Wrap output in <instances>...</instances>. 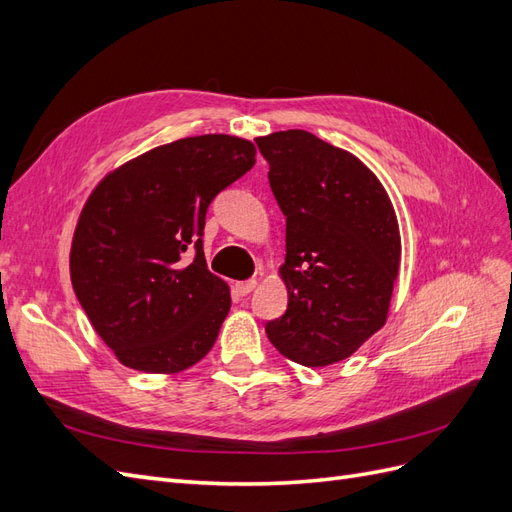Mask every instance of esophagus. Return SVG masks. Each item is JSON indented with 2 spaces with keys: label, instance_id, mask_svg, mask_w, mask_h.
<instances>
[{
  "label": "esophagus",
  "instance_id": "1",
  "mask_svg": "<svg viewBox=\"0 0 512 512\" xmlns=\"http://www.w3.org/2000/svg\"><path fill=\"white\" fill-rule=\"evenodd\" d=\"M256 280H247V282H237L235 284V290H237V294H241V297H245V294H250L254 288H256Z\"/></svg>",
  "mask_w": 512,
  "mask_h": 512
}]
</instances>
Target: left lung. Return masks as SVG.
Segmentation results:
<instances>
[{"label":"left lung","instance_id":"left-lung-1","mask_svg":"<svg viewBox=\"0 0 512 512\" xmlns=\"http://www.w3.org/2000/svg\"><path fill=\"white\" fill-rule=\"evenodd\" d=\"M286 215V314L271 344L305 367L348 359L389 316L401 237L389 194L352 153L305 130L258 136Z\"/></svg>","mask_w":512,"mask_h":512}]
</instances>
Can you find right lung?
<instances>
[{
	"instance_id": "obj_1",
	"label": "right lung",
	"mask_w": 512,
	"mask_h": 512,
	"mask_svg": "<svg viewBox=\"0 0 512 512\" xmlns=\"http://www.w3.org/2000/svg\"><path fill=\"white\" fill-rule=\"evenodd\" d=\"M254 164L256 147L245 138L190 136L121 164L89 194L70 277L121 365L177 374L213 348L230 288L207 269L205 215Z\"/></svg>"
}]
</instances>
